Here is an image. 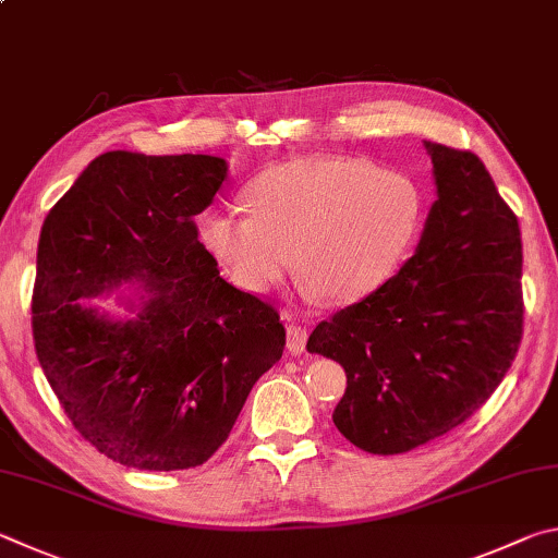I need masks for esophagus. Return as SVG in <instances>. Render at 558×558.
Listing matches in <instances>:
<instances>
[{"label":"esophagus","mask_w":558,"mask_h":558,"mask_svg":"<svg viewBox=\"0 0 558 558\" xmlns=\"http://www.w3.org/2000/svg\"><path fill=\"white\" fill-rule=\"evenodd\" d=\"M306 340H308V333L304 326L299 324H291L287 328V350L291 355H301L306 350Z\"/></svg>","instance_id":"obj_1"}]
</instances>
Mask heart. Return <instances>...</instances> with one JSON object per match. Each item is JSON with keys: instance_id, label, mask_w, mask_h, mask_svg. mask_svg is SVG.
<instances>
[{"instance_id": "heart-1", "label": "heart", "mask_w": 558, "mask_h": 558, "mask_svg": "<svg viewBox=\"0 0 558 558\" xmlns=\"http://www.w3.org/2000/svg\"><path fill=\"white\" fill-rule=\"evenodd\" d=\"M250 213H210L201 242L228 277L264 294L294 269L330 304H357L392 277L422 230L416 183L353 156H304L264 171Z\"/></svg>"}]
</instances>
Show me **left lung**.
Wrapping results in <instances>:
<instances>
[{
    "instance_id": "1",
    "label": "left lung",
    "mask_w": 558,
    "mask_h": 558,
    "mask_svg": "<svg viewBox=\"0 0 558 558\" xmlns=\"http://www.w3.org/2000/svg\"><path fill=\"white\" fill-rule=\"evenodd\" d=\"M436 195L416 252L373 296L320 320L308 353L348 375L333 424L395 456L463 424L502 383L522 340V234L473 151L424 142Z\"/></svg>"
}]
</instances>
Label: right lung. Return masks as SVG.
<instances>
[{
  "instance_id": "obj_1",
  "label": "right lung",
  "mask_w": 558,
  "mask_h": 558,
  "mask_svg": "<svg viewBox=\"0 0 558 558\" xmlns=\"http://www.w3.org/2000/svg\"><path fill=\"white\" fill-rule=\"evenodd\" d=\"M228 179L220 156L107 151L46 215L32 328L75 432L140 471L203 465L279 363L277 308L220 277L193 218ZM137 281L120 322L84 301Z\"/></svg>"
}]
</instances>
